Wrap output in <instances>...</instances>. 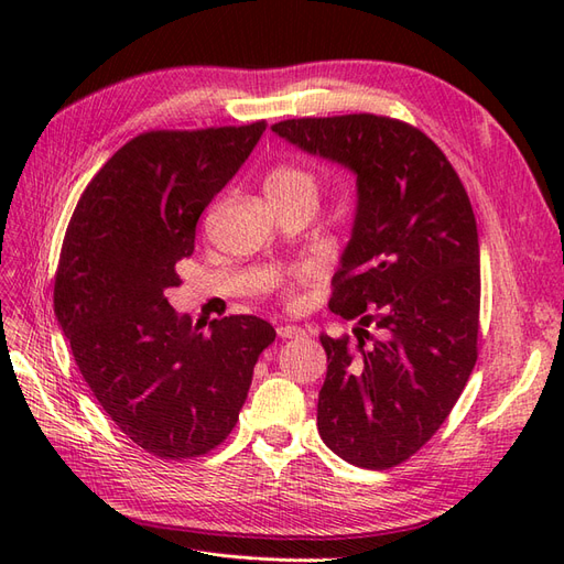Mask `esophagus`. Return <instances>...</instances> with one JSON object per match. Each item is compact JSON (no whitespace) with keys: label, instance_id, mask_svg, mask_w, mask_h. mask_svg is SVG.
I'll return each instance as SVG.
<instances>
[{"label":"esophagus","instance_id":"1","mask_svg":"<svg viewBox=\"0 0 564 564\" xmlns=\"http://www.w3.org/2000/svg\"><path fill=\"white\" fill-rule=\"evenodd\" d=\"M278 334H280V338H303L305 336V329L303 327H299V324H280L278 327Z\"/></svg>","mask_w":564,"mask_h":564}]
</instances>
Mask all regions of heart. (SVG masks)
Instances as JSON below:
<instances>
[{
    "instance_id": "obj_1",
    "label": "heart",
    "mask_w": 564,
    "mask_h": 564,
    "mask_svg": "<svg viewBox=\"0 0 564 564\" xmlns=\"http://www.w3.org/2000/svg\"><path fill=\"white\" fill-rule=\"evenodd\" d=\"M265 191L270 197L308 193L317 195V178L313 172L296 164H278L265 176Z\"/></svg>"
}]
</instances>
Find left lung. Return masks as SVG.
Here are the masks:
<instances>
[{
    "label": "left lung",
    "instance_id": "1",
    "mask_svg": "<svg viewBox=\"0 0 564 564\" xmlns=\"http://www.w3.org/2000/svg\"><path fill=\"white\" fill-rule=\"evenodd\" d=\"M280 139L357 176L350 242L334 275L332 313L373 323L357 350L322 334L327 379L317 431L352 466L386 470L429 442L477 360L480 242L466 187L429 135L379 115L303 117Z\"/></svg>",
    "mask_w": 564,
    "mask_h": 564
}]
</instances>
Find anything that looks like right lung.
I'll list each match as a JSON object with an SVG mask.
<instances>
[{"label":"right lung","instance_id":"add662e5","mask_svg":"<svg viewBox=\"0 0 564 564\" xmlns=\"http://www.w3.org/2000/svg\"><path fill=\"white\" fill-rule=\"evenodd\" d=\"M265 122L145 131L119 148L82 193L56 270L54 311L98 404L160 458H193L224 442L272 324L230 315L209 329L164 292L195 249L202 212L240 172Z\"/></svg>","mask_w":564,"mask_h":564}]
</instances>
